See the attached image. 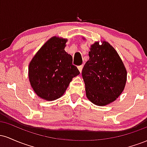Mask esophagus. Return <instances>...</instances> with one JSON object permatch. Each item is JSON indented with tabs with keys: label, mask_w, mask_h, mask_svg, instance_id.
<instances>
[{
	"label": "esophagus",
	"mask_w": 147,
	"mask_h": 147,
	"mask_svg": "<svg viewBox=\"0 0 147 147\" xmlns=\"http://www.w3.org/2000/svg\"><path fill=\"white\" fill-rule=\"evenodd\" d=\"M82 68H83V65H79V66H78V69H79V72H82Z\"/></svg>",
	"instance_id": "34e87169"
}]
</instances>
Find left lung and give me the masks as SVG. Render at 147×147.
Wrapping results in <instances>:
<instances>
[{
  "label": "left lung",
  "mask_w": 147,
  "mask_h": 147,
  "mask_svg": "<svg viewBox=\"0 0 147 147\" xmlns=\"http://www.w3.org/2000/svg\"><path fill=\"white\" fill-rule=\"evenodd\" d=\"M82 70L87 98L97 106L114 102L124 90L127 72L122 59L108 42H95Z\"/></svg>",
  "instance_id": "left-lung-1"
}]
</instances>
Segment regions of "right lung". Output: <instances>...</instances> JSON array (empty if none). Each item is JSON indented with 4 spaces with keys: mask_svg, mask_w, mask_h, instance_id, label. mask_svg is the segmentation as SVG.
Instances as JSON below:
<instances>
[{
    "mask_svg": "<svg viewBox=\"0 0 147 147\" xmlns=\"http://www.w3.org/2000/svg\"><path fill=\"white\" fill-rule=\"evenodd\" d=\"M67 39L53 36L30 61L29 79L35 93L48 101L63 95L73 77L80 74L72 65V57L65 51Z\"/></svg>",
    "mask_w": 147,
    "mask_h": 147,
    "instance_id": "1",
    "label": "right lung"
}]
</instances>
